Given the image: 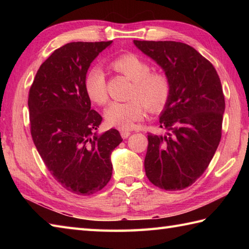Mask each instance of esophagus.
<instances>
[{"label": "esophagus", "mask_w": 249, "mask_h": 249, "mask_svg": "<svg viewBox=\"0 0 249 249\" xmlns=\"http://www.w3.org/2000/svg\"><path fill=\"white\" fill-rule=\"evenodd\" d=\"M130 131H128V130H121V136H122V138L123 139H127L128 137L130 136Z\"/></svg>", "instance_id": "obj_1"}]
</instances>
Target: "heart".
I'll use <instances>...</instances> for the list:
<instances>
[{
    "mask_svg": "<svg viewBox=\"0 0 249 249\" xmlns=\"http://www.w3.org/2000/svg\"><path fill=\"white\" fill-rule=\"evenodd\" d=\"M114 71L130 81V97L127 102H112L105 110L107 123L120 129H130L135 122L142 119L145 107L157 112L165 107L171 94V84L166 75L151 72L149 63L135 53H124L110 62ZM84 89L89 98L98 105L107 100L106 77L102 67L89 70L84 77Z\"/></svg>",
    "mask_w": 249,
    "mask_h": 249,
    "instance_id": "b5f03b06",
    "label": "heart"
}]
</instances>
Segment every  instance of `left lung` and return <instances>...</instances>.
<instances>
[{
	"instance_id": "8db88e82",
	"label": "left lung",
	"mask_w": 249,
	"mask_h": 249,
	"mask_svg": "<svg viewBox=\"0 0 249 249\" xmlns=\"http://www.w3.org/2000/svg\"><path fill=\"white\" fill-rule=\"evenodd\" d=\"M134 45L171 84L160 115L166 133L147 136L145 174L161 189H184L202 176L219 144L225 112L220 79L214 66L186 44L134 40Z\"/></svg>"
}]
</instances>
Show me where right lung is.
<instances>
[{
	"mask_svg": "<svg viewBox=\"0 0 249 249\" xmlns=\"http://www.w3.org/2000/svg\"><path fill=\"white\" fill-rule=\"evenodd\" d=\"M111 41L70 43L37 71L29 94L31 134L46 167L78 195L103 189L112 176L111 154L123 139L111 128L98 133L102 116L91 109L84 77Z\"/></svg>",
	"mask_w": 249,
	"mask_h": 249,
	"instance_id": "add662e5",
	"label": "right lung"
}]
</instances>
